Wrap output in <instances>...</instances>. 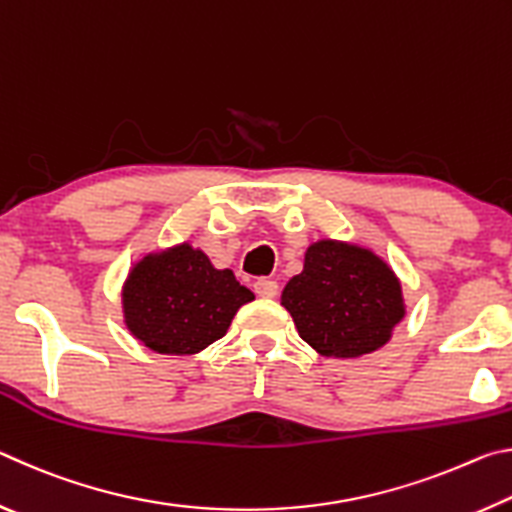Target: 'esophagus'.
Instances as JSON below:
<instances>
[{"label": "esophagus", "instance_id": "1", "mask_svg": "<svg viewBox=\"0 0 512 512\" xmlns=\"http://www.w3.org/2000/svg\"><path fill=\"white\" fill-rule=\"evenodd\" d=\"M253 289L259 298H275L277 296V282L268 280V277H259L253 284Z\"/></svg>", "mask_w": 512, "mask_h": 512}]
</instances>
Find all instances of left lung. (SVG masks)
I'll return each mask as SVG.
<instances>
[{
    "mask_svg": "<svg viewBox=\"0 0 512 512\" xmlns=\"http://www.w3.org/2000/svg\"><path fill=\"white\" fill-rule=\"evenodd\" d=\"M302 341L325 357H361L391 339L404 316L400 282L377 255L339 241L307 250L282 291Z\"/></svg>",
    "mask_w": 512,
    "mask_h": 512,
    "instance_id": "obj_1",
    "label": "left lung"
}]
</instances>
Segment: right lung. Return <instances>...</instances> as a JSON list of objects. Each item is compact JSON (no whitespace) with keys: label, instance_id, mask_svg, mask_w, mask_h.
<instances>
[{"label":"right lung","instance_id":"obj_1","mask_svg":"<svg viewBox=\"0 0 512 512\" xmlns=\"http://www.w3.org/2000/svg\"><path fill=\"white\" fill-rule=\"evenodd\" d=\"M255 296L205 253L178 246L146 257L124 289L128 329L160 354H194L228 332L237 309Z\"/></svg>","mask_w":512,"mask_h":512}]
</instances>
